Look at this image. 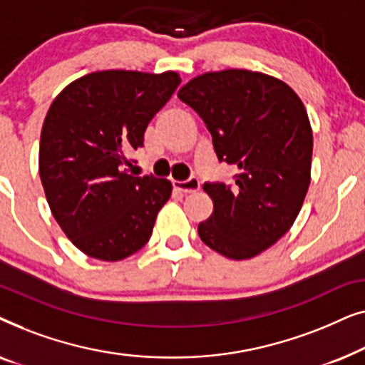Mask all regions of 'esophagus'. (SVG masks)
Wrapping results in <instances>:
<instances>
[{"instance_id":"34e87169","label":"esophagus","mask_w":365,"mask_h":365,"mask_svg":"<svg viewBox=\"0 0 365 365\" xmlns=\"http://www.w3.org/2000/svg\"><path fill=\"white\" fill-rule=\"evenodd\" d=\"M173 186L176 191L179 192H194V191H199V187H201V182H199L197 178H189L187 181H173Z\"/></svg>"}]
</instances>
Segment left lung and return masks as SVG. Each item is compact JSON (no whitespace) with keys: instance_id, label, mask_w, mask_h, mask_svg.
<instances>
[{"instance_id":"1","label":"left lung","mask_w":365,"mask_h":365,"mask_svg":"<svg viewBox=\"0 0 365 365\" xmlns=\"http://www.w3.org/2000/svg\"><path fill=\"white\" fill-rule=\"evenodd\" d=\"M178 98L206 124L219 161L234 164L232 184L204 182L214 211L197 226L201 241L229 259H251L296 221L311 182L307 111L281 79L247 69L194 78Z\"/></svg>"}]
</instances>
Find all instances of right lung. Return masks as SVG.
Returning <instances> with one entry per match:
<instances>
[{
  "label": "right lung",
  "mask_w": 365,
  "mask_h": 365,
  "mask_svg": "<svg viewBox=\"0 0 365 365\" xmlns=\"http://www.w3.org/2000/svg\"><path fill=\"white\" fill-rule=\"evenodd\" d=\"M179 83L174 71L109 69L68 84L49 106L39 178L59 227L89 257L121 261L151 237L173 184L131 176L124 166Z\"/></svg>",
  "instance_id": "obj_1"
}]
</instances>
